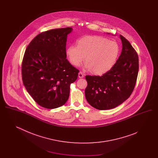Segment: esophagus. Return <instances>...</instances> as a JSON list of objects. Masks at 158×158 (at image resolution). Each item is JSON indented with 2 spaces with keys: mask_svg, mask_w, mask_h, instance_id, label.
<instances>
[{
  "mask_svg": "<svg viewBox=\"0 0 158 158\" xmlns=\"http://www.w3.org/2000/svg\"><path fill=\"white\" fill-rule=\"evenodd\" d=\"M78 77H79V78H82V77H84V74L82 72H80L79 73V74H78Z\"/></svg>",
  "mask_w": 158,
  "mask_h": 158,
  "instance_id": "obj_1",
  "label": "esophagus"
}]
</instances>
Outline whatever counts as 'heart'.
Returning a JSON list of instances; mask_svg holds the SVG:
<instances>
[{
	"mask_svg": "<svg viewBox=\"0 0 158 158\" xmlns=\"http://www.w3.org/2000/svg\"><path fill=\"white\" fill-rule=\"evenodd\" d=\"M68 60L73 66H79L85 57L84 68L97 75L110 71L115 64L120 53V47L114 41L100 36H85L80 38L77 46L66 48Z\"/></svg>",
	"mask_w": 158,
	"mask_h": 158,
	"instance_id": "1",
	"label": "heart"
}]
</instances>
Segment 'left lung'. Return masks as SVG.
<instances>
[{
    "label": "left lung",
    "mask_w": 158,
    "mask_h": 158,
    "mask_svg": "<svg viewBox=\"0 0 158 158\" xmlns=\"http://www.w3.org/2000/svg\"><path fill=\"white\" fill-rule=\"evenodd\" d=\"M120 56L113 68L99 76L86 75L85 97L91 106L99 110L114 108L130 97L135 87L139 72L138 54L130 42L120 35Z\"/></svg>",
    "instance_id": "obj_1"
}]
</instances>
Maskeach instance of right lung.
I'll list each match as a JSON object with an SVG mask.
<instances>
[{
  "mask_svg": "<svg viewBox=\"0 0 158 158\" xmlns=\"http://www.w3.org/2000/svg\"><path fill=\"white\" fill-rule=\"evenodd\" d=\"M70 27L43 32L26 48L22 63L23 83L31 97L42 107L53 109L68 101L70 85L79 70L66 59V46Z\"/></svg>",
  "mask_w": 158,
  "mask_h": 158,
  "instance_id": "1",
  "label": "right lung"
}]
</instances>
